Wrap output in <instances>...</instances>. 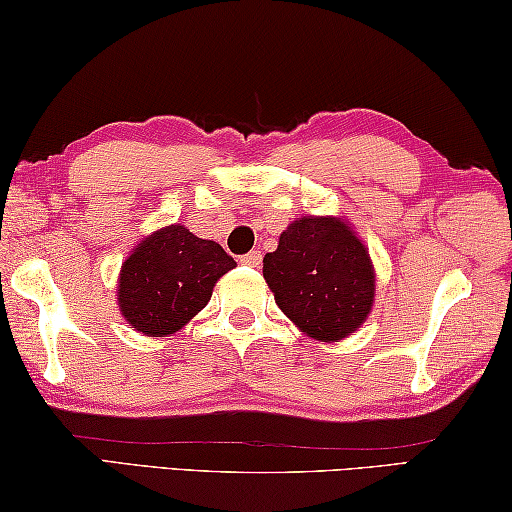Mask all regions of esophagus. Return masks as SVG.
I'll use <instances>...</instances> for the list:
<instances>
[{
	"instance_id": "1",
	"label": "esophagus",
	"mask_w": 512,
	"mask_h": 512,
	"mask_svg": "<svg viewBox=\"0 0 512 512\" xmlns=\"http://www.w3.org/2000/svg\"><path fill=\"white\" fill-rule=\"evenodd\" d=\"M239 262L244 264V266L257 268L259 264H262V253H259V250H250V253H246V255H241V257H239Z\"/></svg>"
}]
</instances>
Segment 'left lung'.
Masks as SVG:
<instances>
[{"mask_svg": "<svg viewBox=\"0 0 512 512\" xmlns=\"http://www.w3.org/2000/svg\"><path fill=\"white\" fill-rule=\"evenodd\" d=\"M264 277L277 307L316 341L352 334L375 300L366 246L339 219L305 216L280 235L264 257Z\"/></svg>", "mask_w": 512, "mask_h": 512, "instance_id": "8db88e82", "label": "left lung"}]
</instances>
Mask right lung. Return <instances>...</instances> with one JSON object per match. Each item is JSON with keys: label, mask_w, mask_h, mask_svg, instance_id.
<instances>
[{"label": "right lung", "mask_w": 512, "mask_h": 512, "mask_svg": "<svg viewBox=\"0 0 512 512\" xmlns=\"http://www.w3.org/2000/svg\"><path fill=\"white\" fill-rule=\"evenodd\" d=\"M235 266L216 241L169 225L146 237L121 266L119 309L137 332L173 334L210 302L216 280Z\"/></svg>", "instance_id": "right-lung-1"}]
</instances>
